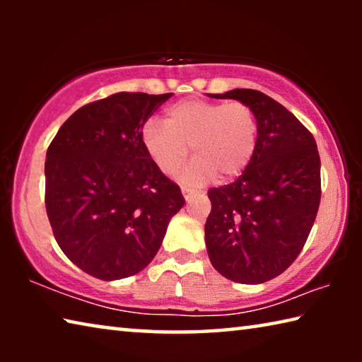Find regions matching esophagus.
Masks as SVG:
<instances>
[{
  "label": "esophagus",
  "mask_w": 362,
  "mask_h": 362,
  "mask_svg": "<svg viewBox=\"0 0 362 362\" xmlns=\"http://www.w3.org/2000/svg\"><path fill=\"white\" fill-rule=\"evenodd\" d=\"M182 194H183V198H185V201L188 203L189 199L193 198V194H194V192L192 188H187V187H182Z\"/></svg>",
  "instance_id": "34e87169"
}]
</instances>
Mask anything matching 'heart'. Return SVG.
I'll return each instance as SVG.
<instances>
[{"instance_id": "1", "label": "heart", "mask_w": 362, "mask_h": 362, "mask_svg": "<svg viewBox=\"0 0 362 362\" xmlns=\"http://www.w3.org/2000/svg\"><path fill=\"white\" fill-rule=\"evenodd\" d=\"M257 144V116L243 102L183 100L168 108L164 124L150 119L142 129L144 150L166 175L180 168L189 146L194 159L180 174L188 183L235 179L252 161Z\"/></svg>"}]
</instances>
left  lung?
<instances>
[{
  "label": "left lung",
  "instance_id": "8db88e82",
  "mask_svg": "<svg viewBox=\"0 0 362 362\" xmlns=\"http://www.w3.org/2000/svg\"><path fill=\"white\" fill-rule=\"evenodd\" d=\"M254 110L259 144L238 179L207 192L206 247L226 279L262 284L297 259L321 199V161L311 132L289 110L254 89L211 94Z\"/></svg>",
  "mask_w": 362,
  "mask_h": 362
}]
</instances>
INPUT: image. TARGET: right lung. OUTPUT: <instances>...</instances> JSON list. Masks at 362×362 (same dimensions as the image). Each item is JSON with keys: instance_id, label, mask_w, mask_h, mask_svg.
<instances>
[{"instance_id": "right-lung-1", "label": "right lung", "mask_w": 362, "mask_h": 362, "mask_svg": "<svg viewBox=\"0 0 362 362\" xmlns=\"http://www.w3.org/2000/svg\"><path fill=\"white\" fill-rule=\"evenodd\" d=\"M173 94L118 93L76 110L46 153V212L59 247L90 276L148 265L185 204L142 145L153 110Z\"/></svg>"}]
</instances>
